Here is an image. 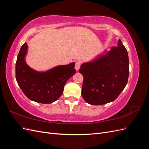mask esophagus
<instances>
[{"instance_id": "esophagus-1", "label": "esophagus", "mask_w": 149, "mask_h": 149, "mask_svg": "<svg viewBox=\"0 0 149 149\" xmlns=\"http://www.w3.org/2000/svg\"><path fill=\"white\" fill-rule=\"evenodd\" d=\"M81 65V61H78L75 64V69L76 71H78V70L80 68Z\"/></svg>"}]
</instances>
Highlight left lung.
Instances as JSON below:
<instances>
[{
	"instance_id": "left-lung-1",
	"label": "left lung",
	"mask_w": 149,
	"mask_h": 149,
	"mask_svg": "<svg viewBox=\"0 0 149 149\" xmlns=\"http://www.w3.org/2000/svg\"><path fill=\"white\" fill-rule=\"evenodd\" d=\"M118 46L81 65L79 72L84 78L81 95L89 104L102 105L114 101L127 83V51L120 40Z\"/></svg>"
}]
</instances>
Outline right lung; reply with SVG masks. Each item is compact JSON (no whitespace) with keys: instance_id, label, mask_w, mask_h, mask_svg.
Listing matches in <instances>:
<instances>
[{"instance_id":"obj_1","label":"right lung","mask_w":149,"mask_h":149,"mask_svg":"<svg viewBox=\"0 0 149 149\" xmlns=\"http://www.w3.org/2000/svg\"><path fill=\"white\" fill-rule=\"evenodd\" d=\"M27 51L25 42L21 47L15 65L18 84L31 101L42 104L55 102L61 96L67 81L76 73L75 63L58 66L45 72L37 71L26 63L25 58Z\"/></svg>"}]
</instances>
